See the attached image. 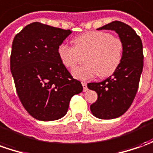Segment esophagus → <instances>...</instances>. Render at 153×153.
<instances>
[{
  "label": "esophagus",
  "instance_id": "obj_1",
  "mask_svg": "<svg viewBox=\"0 0 153 153\" xmlns=\"http://www.w3.org/2000/svg\"><path fill=\"white\" fill-rule=\"evenodd\" d=\"M82 85H83V91L84 92H86L88 90V88H87V84L85 82H82Z\"/></svg>",
  "mask_w": 153,
  "mask_h": 153
}]
</instances>
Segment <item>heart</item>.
Wrapping results in <instances>:
<instances>
[{"instance_id":"heart-1","label":"heart","mask_w":153,"mask_h":153,"mask_svg":"<svg viewBox=\"0 0 153 153\" xmlns=\"http://www.w3.org/2000/svg\"><path fill=\"white\" fill-rule=\"evenodd\" d=\"M74 47L62 43L58 48L61 63L67 68H73L79 55L85 56L86 64L74 68L72 75L79 80H89L98 75L111 76L119 68L123 58L124 45L119 37L105 32H89L74 39Z\"/></svg>"}]
</instances>
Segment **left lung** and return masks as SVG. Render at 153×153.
<instances>
[{"label":"left lung","instance_id":"8db88e82","mask_svg":"<svg viewBox=\"0 0 153 153\" xmlns=\"http://www.w3.org/2000/svg\"><path fill=\"white\" fill-rule=\"evenodd\" d=\"M97 30L115 31L124 45L122 61L116 72L102 82L87 85L98 94L97 100L90 105L92 114L99 119L110 120L122 116L137 92L143 68L142 42L133 29L122 22L114 21Z\"/></svg>","mask_w":153,"mask_h":153}]
</instances>
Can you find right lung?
Returning a JSON list of instances; mask_svg holds the SVG:
<instances>
[{"label": "right lung", "instance_id": "1", "mask_svg": "<svg viewBox=\"0 0 153 153\" xmlns=\"http://www.w3.org/2000/svg\"><path fill=\"white\" fill-rule=\"evenodd\" d=\"M71 33L33 22L13 39L10 63L16 93L26 111L37 120L62 118L72 96L83 90L58 55L59 46Z\"/></svg>", "mask_w": 153, "mask_h": 153}]
</instances>
